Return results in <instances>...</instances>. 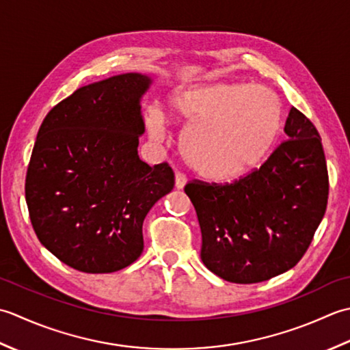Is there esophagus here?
I'll list each match as a JSON object with an SVG mask.
<instances>
[{
  "label": "esophagus",
  "mask_w": 350,
  "mask_h": 350,
  "mask_svg": "<svg viewBox=\"0 0 350 350\" xmlns=\"http://www.w3.org/2000/svg\"><path fill=\"white\" fill-rule=\"evenodd\" d=\"M185 183H187V178H185V175L181 174V172H176L175 174V187L176 189H184Z\"/></svg>",
  "instance_id": "obj_1"
}]
</instances>
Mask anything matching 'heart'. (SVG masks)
Returning a JSON list of instances; mask_svg holds the SVG:
<instances>
[{
  "label": "heart",
  "instance_id": "1",
  "mask_svg": "<svg viewBox=\"0 0 350 350\" xmlns=\"http://www.w3.org/2000/svg\"><path fill=\"white\" fill-rule=\"evenodd\" d=\"M166 118L185 124L183 155L196 174L211 181H231L272 148L282 125V107L265 85L202 84L175 90L165 113L148 111V130L157 142L165 139Z\"/></svg>",
  "mask_w": 350,
  "mask_h": 350
}]
</instances>
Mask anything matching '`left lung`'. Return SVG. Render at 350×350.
I'll list each match as a JSON object with an SVG mask.
<instances>
[{
	"mask_svg": "<svg viewBox=\"0 0 350 350\" xmlns=\"http://www.w3.org/2000/svg\"><path fill=\"white\" fill-rule=\"evenodd\" d=\"M284 131L288 140L260 169L231 184L184 187L201 226V260L225 281L261 282L295 267L325 216L329 178L320 134L295 107Z\"/></svg>",
	"mask_w": 350,
	"mask_h": 350,
	"instance_id": "left-lung-1",
	"label": "left lung"
}]
</instances>
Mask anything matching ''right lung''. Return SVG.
<instances>
[{
	"instance_id": "1",
	"label": "right lung",
	"mask_w": 350,
	"mask_h": 350,
	"mask_svg": "<svg viewBox=\"0 0 350 350\" xmlns=\"http://www.w3.org/2000/svg\"><path fill=\"white\" fill-rule=\"evenodd\" d=\"M152 80L120 74L75 90L42 122L25 178L33 230L85 273H111L144 251V220L175 185L167 163L139 159L140 99Z\"/></svg>"
}]
</instances>
